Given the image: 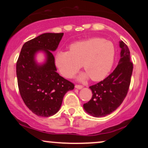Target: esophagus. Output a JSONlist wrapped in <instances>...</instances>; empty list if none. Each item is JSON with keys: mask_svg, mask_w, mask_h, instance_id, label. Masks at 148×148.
<instances>
[{"mask_svg": "<svg viewBox=\"0 0 148 148\" xmlns=\"http://www.w3.org/2000/svg\"><path fill=\"white\" fill-rule=\"evenodd\" d=\"M84 86H82V85H76L75 86V88H78V89H81V88H83Z\"/></svg>", "mask_w": 148, "mask_h": 148, "instance_id": "esophagus-1", "label": "esophagus"}]
</instances>
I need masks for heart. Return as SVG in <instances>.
<instances>
[{
	"mask_svg": "<svg viewBox=\"0 0 148 148\" xmlns=\"http://www.w3.org/2000/svg\"><path fill=\"white\" fill-rule=\"evenodd\" d=\"M115 47L110 42L101 38H92L76 42L70 47V51H60L56 57V64L62 75L72 78L83 65L93 81H101L106 77L113 65Z\"/></svg>",
	"mask_w": 148,
	"mask_h": 148,
	"instance_id": "heart-1",
	"label": "heart"
}]
</instances>
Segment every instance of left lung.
Listing matches in <instances>:
<instances>
[{"label":"left lung","instance_id":"obj_1","mask_svg":"<svg viewBox=\"0 0 148 148\" xmlns=\"http://www.w3.org/2000/svg\"><path fill=\"white\" fill-rule=\"evenodd\" d=\"M120 59L113 72L106 79L90 86L92 97L84 103L85 111L97 118L111 114L126 97L133 72V62L130 59V51L126 44L120 42Z\"/></svg>","mask_w":148,"mask_h":148}]
</instances>
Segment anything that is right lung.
Wrapping results in <instances>:
<instances>
[{
  "label": "right lung",
  "instance_id": "add662e5",
  "mask_svg": "<svg viewBox=\"0 0 148 148\" xmlns=\"http://www.w3.org/2000/svg\"><path fill=\"white\" fill-rule=\"evenodd\" d=\"M63 33H44L26 42L16 62V76L20 95L26 106L41 117L53 115L60 109L64 95L74 88V84L56 72L51 51L57 49ZM43 50L45 63L40 66L35 53Z\"/></svg>",
  "mask_w": 148,
  "mask_h": 148
}]
</instances>
